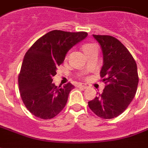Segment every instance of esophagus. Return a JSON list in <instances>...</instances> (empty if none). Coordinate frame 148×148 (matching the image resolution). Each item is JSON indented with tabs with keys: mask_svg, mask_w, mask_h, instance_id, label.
Masks as SVG:
<instances>
[{
	"mask_svg": "<svg viewBox=\"0 0 148 148\" xmlns=\"http://www.w3.org/2000/svg\"><path fill=\"white\" fill-rule=\"evenodd\" d=\"M78 87L83 88V89H86L87 86L86 85H85V84H79V85H78Z\"/></svg>",
	"mask_w": 148,
	"mask_h": 148,
	"instance_id": "34e87169",
	"label": "esophagus"
}]
</instances>
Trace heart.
<instances>
[{"label": "heart", "mask_w": 148, "mask_h": 148, "mask_svg": "<svg viewBox=\"0 0 148 148\" xmlns=\"http://www.w3.org/2000/svg\"><path fill=\"white\" fill-rule=\"evenodd\" d=\"M93 47H95V46L93 45V44H92V43H86V44H84V45L82 46V50H83L84 53L88 51L90 49H92Z\"/></svg>", "instance_id": "heart-1"}]
</instances>
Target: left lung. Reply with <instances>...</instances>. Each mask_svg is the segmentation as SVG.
I'll use <instances>...</instances> for the list:
<instances>
[{"label":"left lung","mask_w":148,"mask_h":148,"mask_svg":"<svg viewBox=\"0 0 148 148\" xmlns=\"http://www.w3.org/2000/svg\"><path fill=\"white\" fill-rule=\"evenodd\" d=\"M93 36L102 49L103 66L100 75L106 86L103 93L89 101L88 106L97 116L112 119L127 109L136 93L139 82L136 62L115 37Z\"/></svg>","instance_id":"8db88e82"}]
</instances>
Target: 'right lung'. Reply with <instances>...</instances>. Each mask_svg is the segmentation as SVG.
Listing matches in <instances>:
<instances>
[{
	"label": "right lung",
	"mask_w": 148,
	"mask_h": 148,
	"mask_svg": "<svg viewBox=\"0 0 148 148\" xmlns=\"http://www.w3.org/2000/svg\"><path fill=\"white\" fill-rule=\"evenodd\" d=\"M85 32L53 30L37 39L24 55L18 77L24 106L32 114L43 120L55 117L64 109L74 86L70 82L57 87L52 82L57 67L70 49L87 36Z\"/></svg>",
	"instance_id": "obj_1"
}]
</instances>
